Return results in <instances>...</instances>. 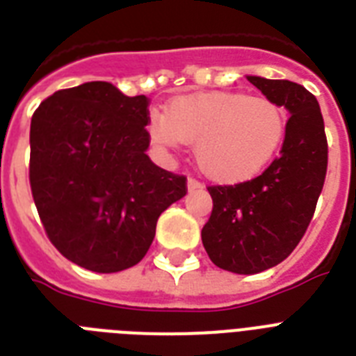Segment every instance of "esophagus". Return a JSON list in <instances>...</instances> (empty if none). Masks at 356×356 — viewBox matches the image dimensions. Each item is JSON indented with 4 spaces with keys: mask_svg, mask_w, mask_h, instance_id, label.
Instances as JSON below:
<instances>
[{
    "mask_svg": "<svg viewBox=\"0 0 356 356\" xmlns=\"http://www.w3.org/2000/svg\"><path fill=\"white\" fill-rule=\"evenodd\" d=\"M200 188H203V184H201L197 179L190 177L188 179V190H190V192H192V190H200Z\"/></svg>",
    "mask_w": 356,
    "mask_h": 356,
    "instance_id": "34e87169",
    "label": "esophagus"
}]
</instances>
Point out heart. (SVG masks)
<instances>
[{
  "label": "heart",
  "instance_id": "obj_1",
  "mask_svg": "<svg viewBox=\"0 0 356 356\" xmlns=\"http://www.w3.org/2000/svg\"><path fill=\"white\" fill-rule=\"evenodd\" d=\"M286 133V113L268 97L243 92L179 96L166 114L149 118L151 140L162 147L197 144L205 175L220 183L257 177L273 161Z\"/></svg>",
  "mask_w": 356,
  "mask_h": 356
}]
</instances>
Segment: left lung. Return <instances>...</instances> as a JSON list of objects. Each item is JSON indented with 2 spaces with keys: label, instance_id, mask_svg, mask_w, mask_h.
I'll use <instances>...</instances> for the list:
<instances>
[{
  "label": "left lung",
  "instance_id": "obj_1",
  "mask_svg": "<svg viewBox=\"0 0 356 356\" xmlns=\"http://www.w3.org/2000/svg\"><path fill=\"white\" fill-rule=\"evenodd\" d=\"M268 99L290 118L281 155L251 181L207 186L212 212L201 240L222 270L251 275L292 253L309 229L325 183L329 145L320 105L305 86L249 75Z\"/></svg>",
  "mask_w": 356,
  "mask_h": 356
}]
</instances>
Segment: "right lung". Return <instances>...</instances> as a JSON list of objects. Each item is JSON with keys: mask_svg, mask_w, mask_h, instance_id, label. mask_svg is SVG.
I'll use <instances>...</instances> for the list:
<instances>
[{"mask_svg": "<svg viewBox=\"0 0 356 356\" xmlns=\"http://www.w3.org/2000/svg\"><path fill=\"white\" fill-rule=\"evenodd\" d=\"M149 97L105 81L64 88L31 120L29 183L49 242L74 264L116 273L138 264L156 220L186 195V177L155 166Z\"/></svg>", "mask_w": 356, "mask_h": 356, "instance_id": "add662e5", "label": "right lung"}]
</instances>
